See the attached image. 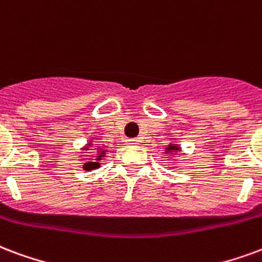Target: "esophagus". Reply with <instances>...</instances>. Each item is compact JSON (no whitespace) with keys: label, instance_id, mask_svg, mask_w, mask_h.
I'll list each match as a JSON object with an SVG mask.
<instances>
[{"label":"esophagus","instance_id":"obj_1","mask_svg":"<svg viewBox=\"0 0 262 262\" xmlns=\"http://www.w3.org/2000/svg\"><path fill=\"white\" fill-rule=\"evenodd\" d=\"M126 143L130 144V146H136V144H139V140L137 139H129V140H126Z\"/></svg>","mask_w":262,"mask_h":262}]
</instances>
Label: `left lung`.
Masks as SVG:
<instances>
[{"instance_id": "obj_1", "label": "left lung", "mask_w": 262, "mask_h": 262, "mask_svg": "<svg viewBox=\"0 0 262 262\" xmlns=\"http://www.w3.org/2000/svg\"><path fill=\"white\" fill-rule=\"evenodd\" d=\"M180 151V147L178 144H169V146L166 147L165 150V154H173V152H179Z\"/></svg>"}]
</instances>
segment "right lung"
<instances>
[{"label": "right lung", "instance_id": "right-lung-1", "mask_svg": "<svg viewBox=\"0 0 262 262\" xmlns=\"http://www.w3.org/2000/svg\"><path fill=\"white\" fill-rule=\"evenodd\" d=\"M93 144V141H89L87 143V146L83 148V150H90V147H92ZM94 154L97 152V156H96V161H89V162H86L84 165H83V168L86 170H92V169H96V168H98L100 166V160H101L102 157H105V150H102V148H94Z\"/></svg>", "mask_w": 262, "mask_h": 262}]
</instances>
